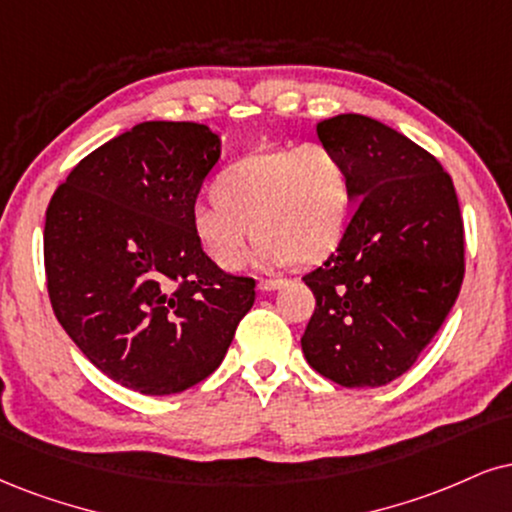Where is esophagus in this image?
Returning a JSON list of instances; mask_svg holds the SVG:
<instances>
[{
    "mask_svg": "<svg viewBox=\"0 0 512 512\" xmlns=\"http://www.w3.org/2000/svg\"><path fill=\"white\" fill-rule=\"evenodd\" d=\"M286 286V281L281 279H262L260 283H257V288H260L262 293H272V291H279V288Z\"/></svg>",
    "mask_w": 512,
    "mask_h": 512,
    "instance_id": "1",
    "label": "esophagus"
}]
</instances>
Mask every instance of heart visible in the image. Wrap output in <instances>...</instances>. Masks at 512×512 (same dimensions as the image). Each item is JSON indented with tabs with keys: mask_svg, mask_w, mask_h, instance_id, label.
Instances as JSON below:
<instances>
[{
	"mask_svg": "<svg viewBox=\"0 0 512 512\" xmlns=\"http://www.w3.org/2000/svg\"><path fill=\"white\" fill-rule=\"evenodd\" d=\"M350 171L334 147H272L238 159L197 202L190 226L200 250L224 272H238L255 233L264 269L317 264L338 248L350 217ZM253 231H249V226Z\"/></svg>",
	"mask_w": 512,
	"mask_h": 512,
	"instance_id": "obj_1",
	"label": "heart"
}]
</instances>
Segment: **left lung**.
I'll use <instances>...</instances> for the list:
<instances>
[{"instance_id":"8db88e82","label":"left lung","mask_w":512,"mask_h":512,"mask_svg":"<svg viewBox=\"0 0 512 512\" xmlns=\"http://www.w3.org/2000/svg\"><path fill=\"white\" fill-rule=\"evenodd\" d=\"M317 135L346 159L357 205L336 252L303 276L317 307L300 343L322 377L374 389L415 365L458 298V195L436 157L381 121L338 114Z\"/></svg>"}]
</instances>
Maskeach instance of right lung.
Masks as SVG:
<instances>
[{
    "label": "right lung",
    "mask_w": 512,
    "mask_h": 512,
    "mask_svg": "<svg viewBox=\"0 0 512 512\" xmlns=\"http://www.w3.org/2000/svg\"><path fill=\"white\" fill-rule=\"evenodd\" d=\"M221 140L193 121H145L80 159L52 195V310L100 372L145 396L207 379L255 303V279L221 272L190 226Z\"/></svg>",
    "instance_id": "1"
}]
</instances>
